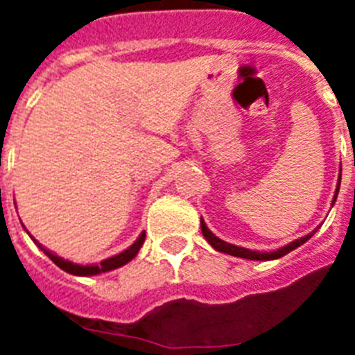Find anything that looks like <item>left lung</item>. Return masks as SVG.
I'll return each mask as SVG.
<instances>
[{
    "label": "left lung",
    "mask_w": 355,
    "mask_h": 355,
    "mask_svg": "<svg viewBox=\"0 0 355 355\" xmlns=\"http://www.w3.org/2000/svg\"><path fill=\"white\" fill-rule=\"evenodd\" d=\"M340 183H341V174H340V180H338V187H336V192H334V199H332V205L336 202L338 192H340ZM200 229H202V236L206 238V241H208L213 249L218 250V252L229 254V256H236V258L252 259V261H270V259L283 258V256H286L288 252H291L293 249H297V247H300L302 243H306V241L309 240V238H311L313 234L316 233V231H318L320 225L315 229V231H311L309 234H306V236L297 238V240L291 241V243H288V245L281 247V249H277V250H272V252H259V250H250V249H245V247H238V245H233V243H227V241L220 240V238L215 236V234L209 231L208 225H206V222L202 220V216H200Z\"/></svg>",
    "instance_id": "8db88e82"
}]
</instances>
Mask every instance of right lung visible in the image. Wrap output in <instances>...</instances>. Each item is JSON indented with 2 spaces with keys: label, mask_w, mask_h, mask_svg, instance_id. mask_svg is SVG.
Wrapping results in <instances>:
<instances>
[{
  "label": "right lung",
  "mask_w": 355,
  "mask_h": 355,
  "mask_svg": "<svg viewBox=\"0 0 355 355\" xmlns=\"http://www.w3.org/2000/svg\"><path fill=\"white\" fill-rule=\"evenodd\" d=\"M24 227V225H23ZM24 231L28 233V229L24 227ZM30 234V233H28ZM30 238L33 241H35L37 245H39V249L42 250L46 256H48L49 259H51L53 263H55L56 266H60L62 270H65L67 274H72V275H81V277H89V275H97V274H103V272H110V270H115V268H119V266L126 265V263H130L131 259L139 254L140 247L144 245V240H146V233H140V236L137 238V241H135L133 245L128 247L126 250H122L121 254H117V256H112V258L105 259V261H101L99 265H78V263H72L69 261V259H64L60 258V256H56V254H53L51 250L46 249L44 245H40L39 241L35 240V238L31 236Z\"/></svg>",
  "instance_id": "obj_1"
}]
</instances>
